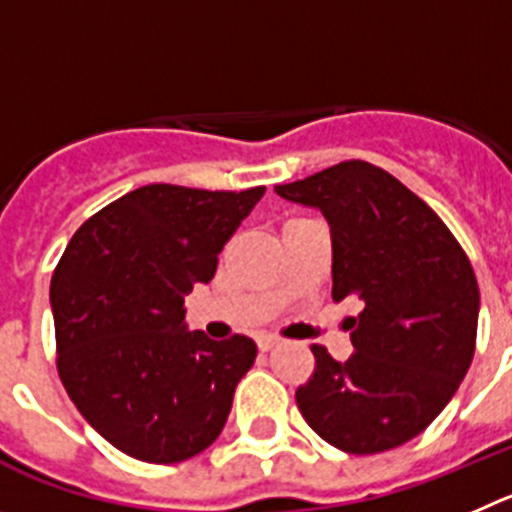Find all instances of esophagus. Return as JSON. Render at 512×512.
Instances as JSON below:
<instances>
[{
    "label": "esophagus",
    "mask_w": 512,
    "mask_h": 512,
    "mask_svg": "<svg viewBox=\"0 0 512 512\" xmlns=\"http://www.w3.org/2000/svg\"><path fill=\"white\" fill-rule=\"evenodd\" d=\"M275 344H278L275 336H257V349H260V352H270Z\"/></svg>",
    "instance_id": "1"
}]
</instances>
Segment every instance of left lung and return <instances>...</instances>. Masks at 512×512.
I'll list each match as a JSON object with an SVG mask.
<instances>
[{
    "label": "left lung",
    "instance_id": "obj_1",
    "mask_svg": "<svg viewBox=\"0 0 512 512\" xmlns=\"http://www.w3.org/2000/svg\"><path fill=\"white\" fill-rule=\"evenodd\" d=\"M331 229V298H357L354 354L313 344L316 370L296 390L308 426L347 454H380L434 421L474 357L480 288L436 211L365 160L275 186Z\"/></svg>",
    "mask_w": 512,
    "mask_h": 512
}]
</instances>
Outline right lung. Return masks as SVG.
Wrapping results in <instances>:
<instances>
[{
	"mask_svg": "<svg viewBox=\"0 0 512 512\" xmlns=\"http://www.w3.org/2000/svg\"><path fill=\"white\" fill-rule=\"evenodd\" d=\"M262 193L142 186L81 224L55 267L58 375L81 416L127 457L176 464L222 434L257 347L242 334L214 342L188 331L183 298L214 278Z\"/></svg>",
	"mask_w": 512,
	"mask_h": 512,
	"instance_id": "right-lung-1",
	"label": "right lung"
}]
</instances>
